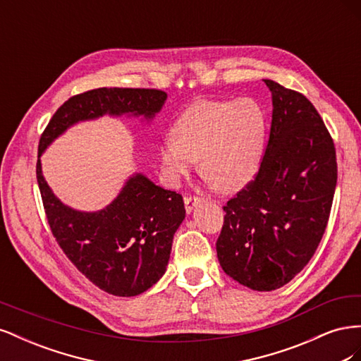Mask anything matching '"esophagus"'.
Returning <instances> with one entry per match:
<instances>
[{
	"instance_id": "34e87169",
	"label": "esophagus",
	"mask_w": 361,
	"mask_h": 361,
	"mask_svg": "<svg viewBox=\"0 0 361 361\" xmlns=\"http://www.w3.org/2000/svg\"><path fill=\"white\" fill-rule=\"evenodd\" d=\"M202 200H203V197H200V195H187V197L183 199V202H185V209H187L188 214H191L194 207L197 206Z\"/></svg>"
}]
</instances>
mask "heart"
<instances>
[{
  "instance_id": "1",
  "label": "heart",
  "mask_w": 361,
  "mask_h": 361,
  "mask_svg": "<svg viewBox=\"0 0 361 361\" xmlns=\"http://www.w3.org/2000/svg\"><path fill=\"white\" fill-rule=\"evenodd\" d=\"M265 133V113L250 97L194 102L174 120L170 137L159 143V169L170 183H176L199 159L200 174L215 190L238 191L256 176Z\"/></svg>"
}]
</instances>
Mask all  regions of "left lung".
I'll return each instance as SVG.
<instances>
[{"label":"left lung","instance_id":"8db88e82","mask_svg":"<svg viewBox=\"0 0 361 361\" xmlns=\"http://www.w3.org/2000/svg\"><path fill=\"white\" fill-rule=\"evenodd\" d=\"M269 140L256 179L223 207L216 256L227 276L260 292L285 286L318 248L337 182L336 149L304 94L264 80Z\"/></svg>","mask_w":361,"mask_h":361}]
</instances>
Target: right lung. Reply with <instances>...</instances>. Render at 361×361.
<instances>
[{
    "mask_svg": "<svg viewBox=\"0 0 361 361\" xmlns=\"http://www.w3.org/2000/svg\"><path fill=\"white\" fill-rule=\"evenodd\" d=\"M167 101L154 89H96L64 102L42 134L37 183L52 235L80 272L116 297H135L164 276L173 236L185 220L182 195L134 173L117 197L99 211L64 204L49 188L40 157L54 140L80 122L104 116L141 117L152 122Z\"/></svg>",
    "mask_w": 361,
    "mask_h": 361,
    "instance_id": "right-lung-1",
    "label": "right lung"
}]
</instances>
